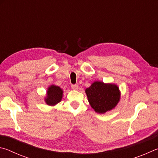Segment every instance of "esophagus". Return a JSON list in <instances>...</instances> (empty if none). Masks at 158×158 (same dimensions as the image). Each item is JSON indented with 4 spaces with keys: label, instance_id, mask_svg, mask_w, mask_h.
Listing matches in <instances>:
<instances>
[{
    "label": "esophagus",
    "instance_id": "34e87169",
    "mask_svg": "<svg viewBox=\"0 0 158 158\" xmlns=\"http://www.w3.org/2000/svg\"><path fill=\"white\" fill-rule=\"evenodd\" d=\"M71 88L73 90H76L77 89V88H78V86H77V85H71Z\"/></svg>",
    "mask_w": 158,
    "mask_h": 158
}]
</instances>
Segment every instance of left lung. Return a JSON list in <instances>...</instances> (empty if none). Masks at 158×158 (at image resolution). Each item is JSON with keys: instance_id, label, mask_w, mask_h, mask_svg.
Returning a JSON list of instances; mask_svg holds the SVG:
<instances>
[{"instance_id": "obj_1", "label": "left lung", "mask_w": 158, "mask_h": 158, "mask_svg": "<svg viewBox=\"0 0 158 158\" xmlns=\"http://www.w3.org/2000/svg\"><path fill=\"white\" fill-rule=\"evenodd\" d=\"M85 92L92 108L101 114L112 110L120 99L118 87L113 84L94 82Z\"/></svg>"}]
</instances>
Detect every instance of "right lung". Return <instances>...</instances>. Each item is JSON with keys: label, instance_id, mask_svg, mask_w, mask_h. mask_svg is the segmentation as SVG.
<instances>
[{"label": "right lung", "instance_id": "obj_1", "mask_svg": "<svg viewBox=\"0 0 158 158\" xmlns=\"http://www.w3.org/2000/svg\"><path fill=\"white\" fill-rule=\"evenodd\" d=\"M62 89L60 87L51 85L47 91V96L45 98L46 103L49 106H55L62 100Z\"/></svg>", "mask_w": 158, "mask_h": 158}]
</instances>
